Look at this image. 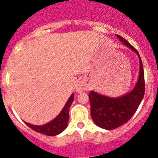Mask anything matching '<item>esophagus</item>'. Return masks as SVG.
<instances>
[{"instance_id": "esophagus-1", "label": "esophagus", "mask_w": 158, "mask_h": 158, "mask_svg": "<svg viewBox=\"0 0 158 158\" xmlns=\"http://www.w3.org/2000/svg\"><path fill=\"white\" fill-rule=\"evenodd\" d=\"M86 89H87V86L82 81H79L75 86V90L77 93H81V92L85 91Z\"/></svg>"}]
</instances>
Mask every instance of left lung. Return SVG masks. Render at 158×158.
I'll list each match as a JSON object with an SVG mask.
<instances>
[{"label":"left lung","instance_id":"8db88e82","mask_svg":"<svg viewBox=\"0 0 158 158\" xmlns=\"http://www.w3.org/2000/svg\"><path fill=\"white\" fill-rule=\"evenodd\" d=\"M117 37L139 55L140 69L139 80L135 89L125 96L111 98L93 91L89 93L92 118L97 126L106 130L115 129L127 123L136 112L145 94L144 70L139 52L122 36L117 35Z\"/></svg>","mask_w":158,"mask_h":158}]
</instances>
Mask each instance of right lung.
Wrapping results in <instances>:
<instances>
[{
	"instance_id": "1",
	"label": "right lung",
	"mask_w": 158,
	"mask_h": 158,
	"mask_svg": "<svg viewBox=\"0 0 158 158\" xmlns=\"http://www.w3.org/2000/svg\"><path fill=\"white\" fill-rule=\"evenodd\" d=\"M73 101V94L71 95L59 115L54 118V120L46 125L35 126V125H31L27 123H25L31 129L36 131L38 133L43 134V135H47V136H54V135H58L66 128L68 120H69V107H70Z\"/></svg>"
}]
</instances>
